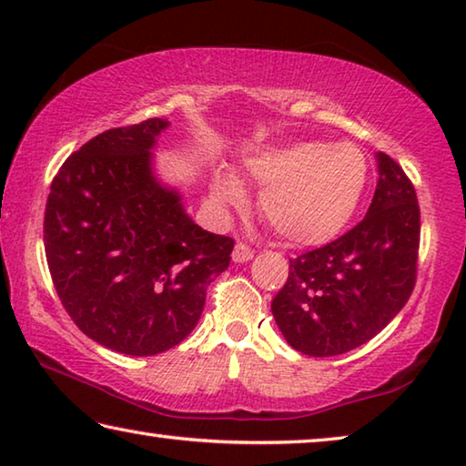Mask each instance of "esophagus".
<instances>
[{
	"instance_id": "obj_1",
	"label": "esophagus",
	"mask_w": 466,
	"mask_h": 466,
	"mask_svg": "<svg viewBox=\"0 0 466 466\" xmlns=\"http://www.w3.org/2000/svg\"><path fill=\"white\" fill-rule=\"evenodd\" d=\"M252 257H255V250L248 248L247 244H242V242L236 244L234 250H232V261L234 263H247V261H250Z\"/></svg>"
}]
</instances>
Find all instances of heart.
Returning <instances> with one entry per match:
<instances>
[{"label": "heart", "instance_id": "1", "mask_svg": "<svg viewBox=\"0 0 466 466\" xmlns=\"http://www.w3.org/2000/svg\"><path fill=\"white\" fill-rule=\"evenodd\" d=\"M247 170L263 187L258 211L265 222L279 238L299 247H317L341 234L368 183V160L351 141H299L267 149L248 157ZM216 195L240 203L244 187L234 175H224Z\"/></svg>", "mask_w": 466, "mask_h": 466}]
</instances>
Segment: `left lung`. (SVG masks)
<instances>
[{"instance_id": "obj_1", "label": "left lung", "mask_w": 466, "mask_h": 466, "mask_svg": "<svg viewBox=\"0 0 466 466\" xmlns=\"http://www.w3.org/2000/svg\"><path fill=\"white\" fill-rule=\"evenodd\" d=\"M378 185L366 218L325 247L289 258L271 302L281 335L304 356L333 358L368 343L415 288L420 205L415 187L378 152Z\"/></svg>"}]
</instances>
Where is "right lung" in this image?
<instances>
[{
	"mask_svg": "<svg viewBox=\"0 0 466 466\" xmlns=\"http://www.w3.org/2000/svg\"><path fill=\"white\" fill-rule=\"evenodd\" d=\"M147 119L100 133L63 162L45 209V252L63 309L92 341L125 356L178 345L201 319L234 240L187 216L152 170Z\"/></svg>",
	"mask_w": 466,
	"mask_h": 466,
	"instance_id": "obj_1",
	"label": "right lung"
}]
</instances>
